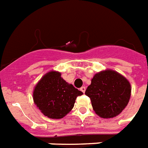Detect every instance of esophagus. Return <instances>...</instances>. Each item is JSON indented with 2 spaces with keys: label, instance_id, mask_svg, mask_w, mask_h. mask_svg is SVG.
<instances>
[{
  "label": "esophagus",
  "instance_id": "obj_1",
  "mask_svg": "<svg viewBox=\"0 0 148 148\" xmlns=\"http://www.w3.org/2000/svg\"><path fill=\"white\" fill-rule=\"evenodd\" d=\"M85 89H86V88H85V86H82V87L81 88H80V90H81V91H82L83 93H85Z\"/></svg>",
  "mask_w": 148,
  "mask_h": 148
}]
</instances>
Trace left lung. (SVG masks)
Masks as SVG:
<instances>
[{
    "instance_id": "1",
    "label": "left lung",
    "mask_w": 148,
    "mask_h": 148,
    "mask_svg": "<svg viewBox=\"0 0 148 148\" xmlns=\"http://www.w3.org/2000/svg\"><path fill=\"white\" fill-rule=\"evenodd\" d=\"M94 110L99 116L108 119L125 109L131 97V85L117 72L107 69L95 74L85 91Z\"/></svg>"
}]
</instances>
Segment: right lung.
I'll list each match as a JSON object with an SVG mask.
<instances>
[{
  "label": "right lung",
  "instance_id": "1",
  "mask_svg": "<svg viewBox=\"0 0 148 148\" xmlns=\"http://www.w3.org/2000/svg\"><path fill=\"white\" fill-rule=\"evenodd\" d=\"M83 95L73 85L61 78V73H46L35 85L33 100L44 115L51 119H61L74 107L75 99Z\"/></svg>",
  "mask_w": 148,
  "mask_h": 148
}]
</instances>
